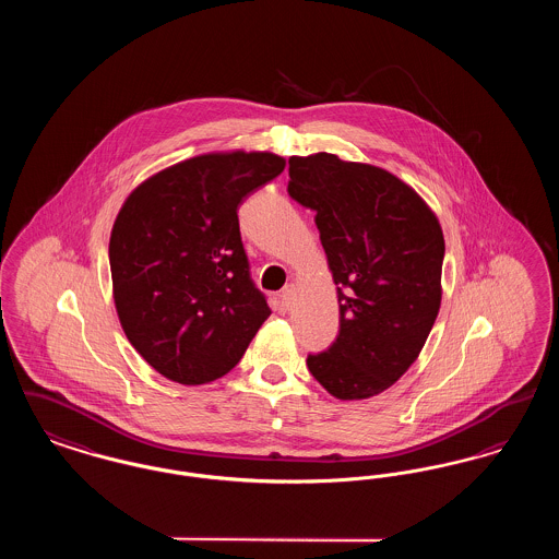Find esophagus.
<instances>
[{
  "mask_svg": "<svg viewBox=\"0 0 559 559\" xmlns=\"http://www.w3.org/2000/svg\"><path fill=\"white\" fill-rule=\"evenodd\" d=\"M281 306H283V310H292L293 304H295V287L293 285H287L283 292H281Z\"/></svg>",
  "mask_w": 559,
  "mask_h": 559,
  "instance_id": "esophagus-1",
  "label": "esophagus"
}]
</instances>
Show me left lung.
I'll use <instances>...</instances> for the list:
<instances>
[{
    "mask_svg": "<svg viewBox=\"0 0 559 559\" xmlns=\"http://www.w3.org/2000/svg\"><path fill=\"white\" fill-rule=\"evenodd\" d=\"M289 178L292 199L317 212L340 301V335L308 356V369L335 399H371L408 371L438 317L440 222L406 182L369 163L292 157Z\"/></svg>",
    "mask_w": 559,
    "mask_h": 559,
    "instance_id": "left-lung-1",
    "label": "left lung"
}]
</instances>
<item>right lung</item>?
<instances>
[{
	"label": "right lung",
	"mask_w": 559,
	"mask_h": 559,
	"mask_svg": "<svg viewBox=\"0 0 559 559\" xmlns=\"http://www.w3.org/2000/svg\"><path fill=\"white\" fill-rule=\"evenodd\" d=\"M285 169L274 153H207L133 188L110 230L117 317L163 377L201 385L235 369L264 320L249 276L242 199Z\"/></svg>",
	"instance_id": "1"
}]
</instances>
